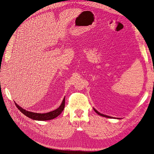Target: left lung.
Returning <instances> with one entry per match:
<instances>
[{
	"label": "left lung",
	"mask_w": 154,
	"mask_h": 154,
	"mask_svg": "<svg viewBox=\"0 0 154 154\" xmlns=\"http://www.w3.org/2000/svg\"><path fill=\"white\" fill-rule=\"evenodd\" d=\"M94 110L95 111V112L96 113H97V115H100V116H104V117H106V118H112V117H111V116H107V115H103V114H101V113H100L99 112H98L96 109H95L94 108ZM117 119H119V118H117Z\"/></svg>",
	"instance_id": "left-lung-1"
}]
</instances>
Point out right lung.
I'll use <instances>...</instances> for the list:
<instances>
[{
  "label": "right lung",
  "mask_w": 154,
  "mask_h": 154,
  "mask_svg": "<svg viewBox=\"0 0 154 154\" xmlns=\"http://www.w3.org/2000/svg\"><path fill=\"white\" fill-rule=\"evenodd\" d=\"M65 98L64 97L61 105L57 109L48 112H46V113H36V112H30L23 109L16 103H15V104L16 105L17 108L19 109V110L27 117L35 120H39V121H46V120H50V119H54L61 114L65 108Z\"/></svg>",
  "instance_id": "1"
}]
</instances>
